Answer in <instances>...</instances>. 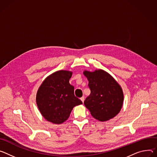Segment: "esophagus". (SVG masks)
I'll list each match as a JSON object with an SVG mask.
<instances>
[{
  "mask_svg": "<svg viewBox=\"0 0 157 157\" xmlns=\"http://www.w3.org/2000/svg\"><path fill=\"white\" fill-rule=\"evenodd\" d=\"M80 100H82V102H83V101H84V97H82L80 98Z\"/></svg>",
  "mask_w": 157,
  "mask_h": 157,
  "instance_id": "obj_1",
  "label": "esophagus"
}]
</instances>
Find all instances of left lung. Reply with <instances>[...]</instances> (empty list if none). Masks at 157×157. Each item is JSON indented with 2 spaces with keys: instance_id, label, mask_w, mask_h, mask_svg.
I'll use <instances>...</instances> for the list:
<instances>
[{
  "instance_id": "obj_1",
  "label": "left lung",
  "mask_w": 157,
  "mask_h": 157,
  "mask_svg": "<svg viewBox=\"0 0 157 157\" xmlns=\"http://www.w3.org/2000/svg\"><path fill=\"white\" fill-rule=\"evenodd\" d=\"M91 93L84 105L95 119L104 121L113 118L123 105L124 93L120 85L107 72L99 69L94 72L85 71Z\"/></svg>"
}]
</instances>
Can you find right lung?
<instances>
[{"instance_id": "add662e5", "label": "right lung", "mask_w": 157, "mask_h": 157, "mask_svg": "<svg viewBox=\"0 0 157 157\" xmlns=\"http://www.w3.org/2000/svg\"><path fill=\"white\" fill-rule=\"evenodd\" d=\"M72 72L59 71L48 76L38 89L37 107L45 119L55 124L67 120L73 108L82 104L74 95V86L69 83Z\"/></svg>"}]
</instances>
